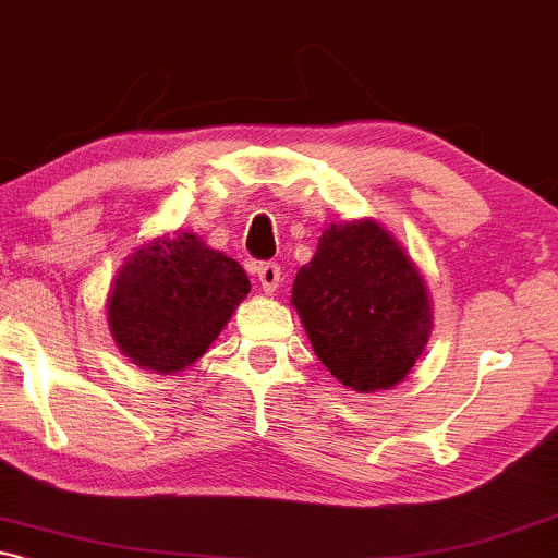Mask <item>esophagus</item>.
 Wrapping results in <instances>:
<instances>
[{
    "instance_id": "esophagus-1",
    "label": "esophagus",
    "mask_w": 558,
    "mask_h": 558,
    "mask_svg": "<svg viewBox=\"0 0 558 558\" xmlns=\"http://www.w3.org/2000/svg\"><path fill=\"white\" fill-rule=\"evenodd\" d=\"M256 277H258V284H262L264 292H269V294H271L274 289L279 287V281H281V266H279V264H274V262H264V264H258Z\"/></svg>"
}]
</instances>
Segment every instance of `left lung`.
I'll return each instance as SVG.
<instances>
[{
	"mask_svg": "<svg viewBox=\"0 0 558 558\" xmlns=\"http://www.w3.org/2000/svg\"><path fill=\"white\" fill-rule=\"evenodd\" d=\"M292 304L327 371L353 391L407 378L429 340L424 279L373 220L330 226L296 271Z\"/></svg>",
	"mask_w": 558,
	"mask_h": 558,
	"instance_id": "8db88e82",
	"label": "left lung"
}]
</instances>
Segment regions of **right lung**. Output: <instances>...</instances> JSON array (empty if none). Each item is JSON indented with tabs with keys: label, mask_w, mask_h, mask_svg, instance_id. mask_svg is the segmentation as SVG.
<instances>
[{
	"label": "right lung",
	"mask_w": 558,
	"mask_h": 558,
	"mask_svg": "<svg viewBox=\"0 0 558 558\" xmlns=\"http://www.w3.org/2000/svg\"><path fill=\"white\" fill-rule=\"evenodd\" d=\"M248 292L239 262L182 233L142 246L121 266L109 296V325L136 365L182 371L210 348Z\"/></svg>",
	"instance_id": "right-lung-1"
}]
</instances>
